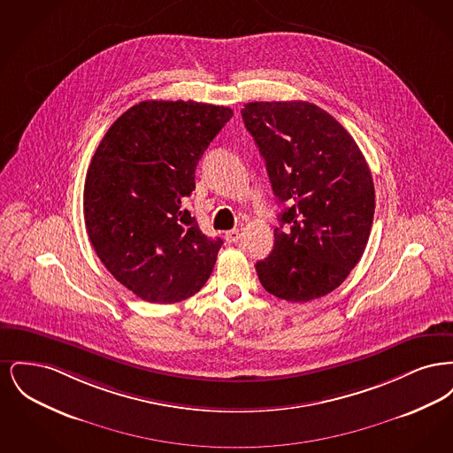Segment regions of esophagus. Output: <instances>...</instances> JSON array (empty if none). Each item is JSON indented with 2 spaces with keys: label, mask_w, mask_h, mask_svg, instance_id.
Returning <instances> with one entry per match:
<instances>
[{
  "label": "esophagus",
  "mask_w": 453,
  "mask_h": 453,
  "mask_svg": "<svg viewBox=\"0 0 453 453\" xmlns=\"http://www.w3.org/2000/svg\"><path fill=\"white\" fill-rule=\"evenodd\" d=\"M239 236H241L239 229H231V231L226 233V241H227V242H236Z\"/></svg>",
  "instance_id": "esophagus-1"
}]
</instances>
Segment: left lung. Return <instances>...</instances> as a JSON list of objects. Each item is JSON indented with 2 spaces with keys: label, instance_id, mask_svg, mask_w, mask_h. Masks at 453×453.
I'll return each instance as SVG.
<instances>
[{
  "label": "left lung",
  "instance_id": "left-lung-1",
  "mask_svg": "<svg viewBox=\"0 0 453 453\" xmlns=\"http://www.w3.org/2000/svg\"><path fill=\"white\" fill-rule=\"evenodd\" d=\"M241 115L273 194L290 203L279 216L272 253L255 265L259 281L283 301L323 297L365 251L375 212L365 157L345 127L314 104L251 102Z\"/></svg>",
  "mask_w": 453,
  "mask_h": 453
}]
</instances>
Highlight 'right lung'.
<instances>
[{"mask_svg":"<svg viewBox=\"0 0 453 453\" xmlns=\"http://www.w3.org/2000/svg\"><path fill=\"white\" fill-rule=\"evenodd\" d=\"M233 110L196 102H141L96 148L85 181L88 237L108 272L142 301L173 303L209 280L220 237L187 209L195 168Z\"/></svg>","mask_w":453,"mask_h":453,"instance_id":"add662e5","label":"right lung"}]
</instances>
